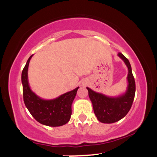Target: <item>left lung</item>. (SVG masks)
<instances>
[{
    "label": "left lung",
    "mask_w": 157,
    "mask_h": 157,
    "mask_svg": "<svg viewBox=\"0 0 157 157\" xmlns=\"http://www.w3.org/2000/svg\"><path fill=\"white\" fill-rule=\"evenodd\" d=\"M118 55L124 61L128 69V84L125 93L117 97H109L86 87L95 115L100 122L105 124L116 122L124 118L131 108L135 95V81L129 61L120 52Z\"/></svg>",
    "instance_id": "obj_1"
}]
</instances>
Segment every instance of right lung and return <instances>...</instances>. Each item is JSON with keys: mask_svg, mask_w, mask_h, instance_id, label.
<instances>
[{"mask_svg": "<svg viewBox=\"0 0 157 157\" xmlns=\"http://www.w3.org/2000/svg\"><path fill=\"white\" fill-rule=\"evenodd\" d=\"M32 57L33 55L29 57L22 71L21 80L25 105L33 118L41 124L51 127L64 125L70 121L72 113L71 105L79 87L49 100L38 96L32 91L28 81V67Z\"/></svg>", "mask_w": 157, "mask_h": 157, "instance_id": "1", "label": "right lung"}]
</instances>
